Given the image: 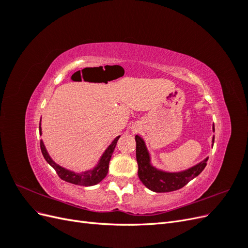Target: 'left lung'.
<instances>
[{
  "label": "left lung",
  "instance_id": "8db88e82",
  "mask_svg": "<svg viewBox=\"0 0 248 248\" xmlns=\"http://www.w3.org/2000/svg\"><path fill=\"white\" fill-rule=\"evenodd\" d=\"M214 131V125H213ZM137 141V161L139 164V178L147 188L154 192H170L182 188L192 179L199 176L207 166L206 158L197 166L180 172H166L156 170L150 163V156L147 151L145 141L136 136ZM214 144V138H213Z\"/></svg>",
  "mask_w": 248,
  "mask_h": 248
}]
</instances>
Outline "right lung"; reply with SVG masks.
Returning a JSON list of instances; mask_svg holds the SVG:
<instances>
[{"instance_id":"1","label":"right lung","mask_w":248,"mask_h":248,"mask_svg":"<svg viewBox=\"0 0 248 248\" xmlns=\"http://www.w3.org/2000/svg\"><path fill=\"white\" fill-rule=\"evenodd\" d=\"M39 132L41 134L40 126H39ZM119 138L120 137H117L114 140V141H112L109 145V147L106 150V152H104L103 155L101 156L98 166H97L94 170L85 171V172H82V174H76V172H73L71 170H68L62 167L58 166L56 162L52 161V159L50 158L49 155L46 152V147H44L42 140L40 141V149H41V152H42V155L44 158H46V160L50 164L52 168L55 169L58 176L62 180H64V181L76 184V185L92 186V185H96L97 183L102 181V180L108 175L110 157H111L112 153H114V150L116 148Z\"/></svg>"}]
</instances>
